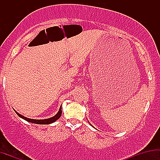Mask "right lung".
Returning <instances> with one entry per match:
<instances>
[{"instance_id":"1","label":"right lung","mask_w":160,"mask_h":160,"mask_svg":"<svg viewBox=\"0 0 160 160\" xmlns=\"http://www.w3.org/2000/svg\"><path fill=\"white\" fill-rule=\"evenodd\" d=\"M14 111H15V110H14ZM15 112L16 113V114L19 116V117H21V118L23 119V120L28 121V122H32V123H35V124H41V125H48V124L52 123V122H56L57 120H58V119L60 118V117H61L62 113V105H61V107H60L59 110H58V113H57L54 116V117H50V118H48V119H44V120H34V119L28 118V117H24V116L21 115L20 113H18L17 111H15Z\"/></svg>"}]
</instances>
